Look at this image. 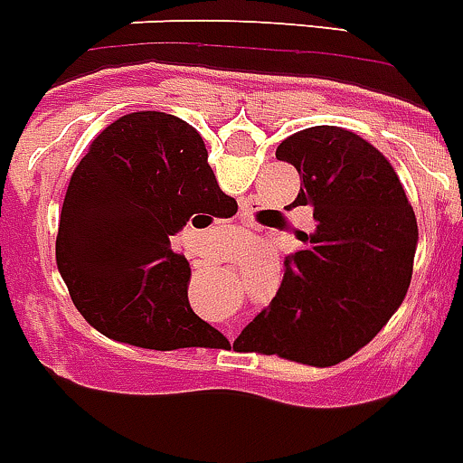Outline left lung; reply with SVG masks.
<instances>
[{
	"mask_svg": "<svg viewBox=\"0 0 463 463\" xmlns=\"http://www.w3.org/2000/svg\"><path fill=\"white\" fill-rule=\"evenodd\" d=\"M299 175L293 205L314 210L302 251L286 258L272 304L232 348L332 366L366 345L413 277L418 222L390 161L339 127H311L277 147Z\"/></svg>",
	"mask_w": 463,
	"mask_h": 463,
	"instance_id": "left-lung-1",
	"label": "left lung"
}]
</instances>
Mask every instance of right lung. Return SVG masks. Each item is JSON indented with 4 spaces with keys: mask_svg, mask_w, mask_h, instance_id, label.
I'll list each match as a JSON object with an SVG mask.
<instances>
[{
    "mask_svg": "<svg viewBox=\"0 0 463 463\" xmlns=\"http://www.w3.org/2000/svg\"><path fill=\"white\" fill-rule=\"evenodd\" d=\"M235 212L201 133L165 112H131L103 128L73 170L57 268L101 335L152 351L212 348L226 336L191 309L189 260L170 237Z\"/></svg>",
    "mask_w": 463,
    "mask_h": 463,
    "instance_id": "add662e5",
    "label": "right lung"
}]
</instances>
